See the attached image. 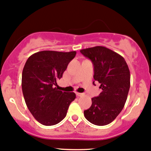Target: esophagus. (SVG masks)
Wrapping results in <instances>:
<instances>
[{"label":"esophagus","mask_w":151,"mask_h":151,"mask_svg":"<svg viewBox=\"0 0 151 151\" xmlns=\"http://www.w3.org/2000/svg\"><path fill=\"white\" fill-rule=\"evenodd\" d=\"M76 94H77V96H83V95H84V93H78V92H77V93H76Z\"/></svg>","instance_id":"34e87169"}]
</instances>
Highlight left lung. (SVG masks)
Instances as JSON below:
<instances>
[{
    "label": "left lung",
    "mask_w": 151,
    "mask_h": 151,
    "mask_svg": "<svg viewBox=\"0 0 151 151\" xmlns=\"http://www.w3.org/2000/svg\"><path fill=\"white\" fill-rule=\"evenodd\" d=\"M80 52L91 60L93 79L100 83L102 90L99 96L92 98L91 106L84 111V116L93 125H106L116 119L126 102L131 84L129 68L121 55L104 46Z\"/></svg>",
    "instance_id": "8db88e82"
}]
</instances>
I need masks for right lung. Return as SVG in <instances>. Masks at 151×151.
Instances as JSON below:
<instances>
[{
	"mask_svg": "<svg viewBox=\"0 0 151 151\" xmlns=\"http://www.w3.org/2000/svg\"><path fill=\"white\" fill-rule=\"evenodd\" d=\"M76 53L42 51L26 60L22 73L23 97L32 116L42 125L50 126L61 122L76 98L74 92H63L54 87Z\"/></svg>",
	"mask_w": 151,
	"mask_h": 151,
	"instance_id": "right-lung-1",
	"label": "right lung"
}]
</instances>
